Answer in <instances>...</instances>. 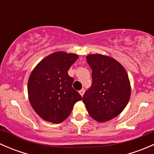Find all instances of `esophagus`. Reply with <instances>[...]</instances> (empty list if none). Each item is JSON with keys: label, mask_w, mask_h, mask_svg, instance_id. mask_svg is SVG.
Instances as JSON below:
<instances>
[{"label": "esophagus", "mask_w": 154, "mask_h": 154, "mask_svg": "<svg viewBox=\"0 0 154 154\" xmlns=\"http://www.w3.org/2000/svg\"><path fill=\"white\" fill-rule=\"evenodd\" d=\"M79 92H80V94H81V96H83V94H84V92H85V89H84V88H82V89L80 90Z\"/></svg>", "instance_id": "34e87169"}]
</instances>
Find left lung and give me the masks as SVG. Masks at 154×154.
I'll use <instances>...</instances> for the list:
<instances>
[{"label":"left lung","instance_id":"1","mask_svg":"<svg viewBox=\"0 0 154 154\" xmlns=\"http://www.w3.org/2000/svg\"><path fill=\"white\" fill-rule=\"evenodd\" d=\"M86 61L92 70V82L83 101L92 119L106 122L119 116L128 103L131 91L128 75L111 57L94 54L87 56Z\"/></svg>","mask_w":154,"mask_h":154}]
</instances>
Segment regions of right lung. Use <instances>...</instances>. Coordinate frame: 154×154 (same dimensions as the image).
<instances>
[{
  "mask_svg": "<svg viewBox=\"0 0 154 154\" xmlns=\"http://www.w3.org/2000/svg\"><path fill=\"white\" fill-rule=\"evenodd\" d=\"M78 56L65 52L51 54L42 60L28 80L29 100L35 112L47 122L60 124L69 116L76 102L82 100L72 87L68 71Z\"/></svg>",
  "mask_w": 154,
  "mask_h": 154,
  "instance_id": "right-lung-1",
  "label": "right lung"
}]
</instances>
